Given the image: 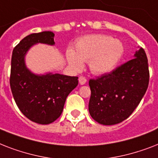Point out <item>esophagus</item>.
Returning a JSON list of instances; mask_svg holds the SVG:
<instances>
[{"label": "esophagus", "instance_id": "34e87169", "mask_svg": "<svg viewBox=\"0 0 158 158\" xmlns=\"http://www.w3.org/2000/svg\"><path fill=\"white\" fill-rule=\"evenodd\" d=\"M79 84H81V85H84V84H86V82H87V79L84 78V77L83 76H80L79 78Z\"/></svg>", "mask_w": 158, "mask_h": 158}]
</instances>
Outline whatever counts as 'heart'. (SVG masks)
Instances as JSON below:
<instances>
[{"mask_svg": "<svg viewBox=\"0 0 158 158\" xmlns=\"http://www.w3.org/2000/svg\"><path fill=\"white\" fill-rule=\"evenodd\" d=\"M125 53L122 42L105 34H90L82 37L75 44V52L68 49L66 59L75 70L89 62L91 71L96 74L110 73L117 66Z\"/></svg>", "mask_w": 158, "mask_h": 158, "instance_id": "obj_1", "label": "heart"}]
</instances>
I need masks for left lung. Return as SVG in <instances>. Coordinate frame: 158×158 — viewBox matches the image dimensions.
Segmentation results:
<instances>
[{"instance_id":"left-lung-1","label":"left lung","mask_w":158,"mask_h":158,"mask_svg":"<svg viewBox=\"0 0 158 158\" xmlns=\"http://www.w3.org/2000/svg\"><path fill=\"white\" fill-rule=\"evenodd\" d=\"M149 82L148 58L140 48L134 59L106 74L89 80V114L97 122L112 125L122 122L135 110Z\"/></svg>"}]
</instances>
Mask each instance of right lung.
Masks as SVG:
<instances>
[{"label": "right lung", "instance_id": "1", "mask_svg": "<svg viewBox=\"0 0 158 158\" xmlns=\"http://www.w3.org/2000/svg\"><path fill=\"white\" fill-rule=\"evenodd\" d=\"M51 31L32 33L14 48L11 57L10 84L14 99L20 111L33 122L52 123L61 115L69 93L79 84L78 77L46 73L37 74L28 69L25 56L33 45H55Z\"/></svg>", "mask_w": 158, "mask_h": 158}]
</instances>
